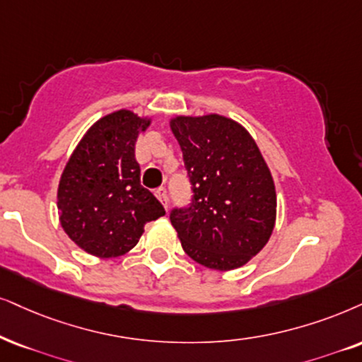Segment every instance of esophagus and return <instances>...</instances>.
Segmentation results:
<instances>
[{
  "label": "esophagus",
  "instance_id": "esophagus-1",
  "mask_svg": "<svg viewBox=\"0 0 362 362\" xmlns=\"http://www.w3.org/2000/svg\"><path fill=\"white\" fill-rule=\"evenodd\" d=\"M155 197L160 200V202L163 204V207L165 210H168V199H167V190L163 189V187H160V189L155 190Z\"/></svg>",
  "mask_w": 362,
  "mask_h": 362
}]
</instances>
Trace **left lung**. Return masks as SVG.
Listing matches in <instances>:
<instances>
[{"label":"left lung","instance_id":"left-lung-1","mask_svg":"<svg viewBox=\"0 0 362 362\" xmlns=\"http://www.w3.org/2000/svg\"><path fill=\"white\" fill-rule=\"evenodd\" d=\"M170 128L194 192L190 207L170 214L182 247L209 269L242 267L276 226V185L257 144L240 123L217 113L178 115Z\"/></svg>","mask_w":362,"mask_h":362}]
</instances>
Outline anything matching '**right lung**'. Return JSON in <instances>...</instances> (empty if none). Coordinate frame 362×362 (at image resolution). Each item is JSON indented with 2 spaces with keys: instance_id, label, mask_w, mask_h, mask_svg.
<instances>
[{
  "instance_id": "obj_1",
  "label": "right lung",
  "mask_w": 362,
  "mask_h": 362,
  "mask_svg": "<svg viewBox=\"0 0 362 362\" xmlns=\"http://www.w3.org/2000/svg\"><path fill=\"white\" fill-rule=\"evenodd\" d=\"M152 118L117 110L95 122L73 150L58 185L59 223L80 249L118 257L139 244L145 223L165 215L140 185L135 144Z\"/></svg>"
}]
</instances>
